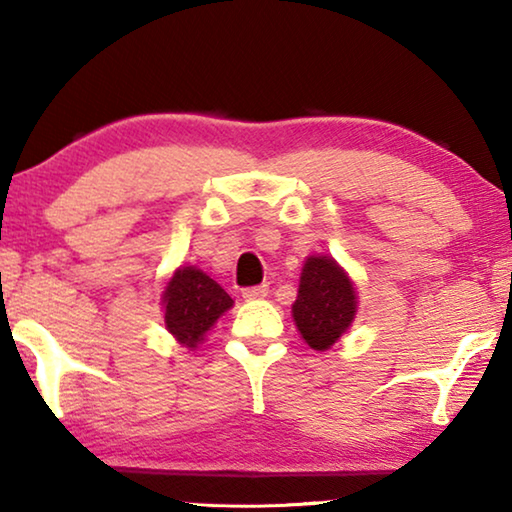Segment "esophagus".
Listing matches in <instances>:
<instances>
[{"instance_id":"1","label":"esophagus","mask_w":512,"mask_h":512,"mask_svg":"<svg viewBox=\"0 0 512 512\" xmlns=\"http://www.w3.org/2000/svg\"><path fill=\"white\" fill-rule=\"evenodd\" d=\"M268 296V287L266 284H259V287H250L244 289V300H262Z\"/></svg>"}]
</instances>
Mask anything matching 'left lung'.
Here are the masks:
<instances>
[{"label": "left lung", "instance_id": "8db88e82", "mask_svg": "<svg viewBox=\"0 0 512 512\" xmlns=\"http://www.w3.org/2000/svg\"><path fill=\"white\" fill-rule=\"evenodd\" d=\"M359 296L352 277L334 257L309 255L302 264L298 298L291 316L311 350L325 352L357 318Z\"/></svg>", "mask_w": 512, "mask_h": 512}]
</instances>
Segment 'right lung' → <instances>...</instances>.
<instances>
[{
  "label": "right lung",
  "instance_id": "right-lung-1",
  "mask_svg": "<svg viewBox=\"0 0 512 512\" xmlns=\"http://www.w3.org/2000/svg\"><path fill=\"white\" fill-rule=\"evenodd\" d=\"M160 305L167 332L178 345L196 350L216 320L235 305V300L201 268L185 264L178 266L164 282Z\"/></svg>",
  "mask_w": 512,
  "mask_h": 512
}]
</instances>
